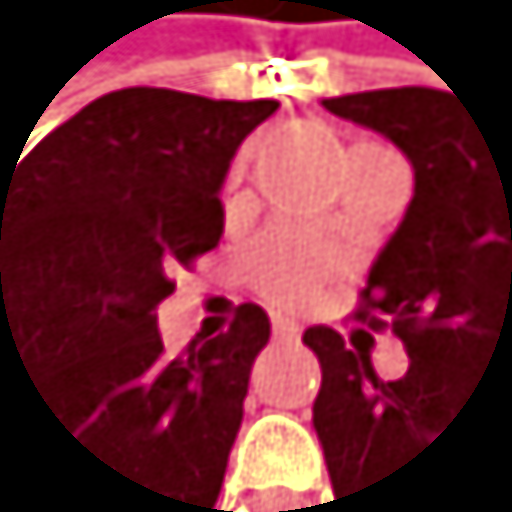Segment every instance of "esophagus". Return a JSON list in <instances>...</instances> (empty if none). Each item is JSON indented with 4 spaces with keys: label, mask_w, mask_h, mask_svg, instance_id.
I'll return each mask as SVG.
<instances>
[{
    "label": "esophagus",
    "mask_w": 512,
    "mask_h": 512,
    "mask_svg": "<svg viewBox=\"0 0 512 512\" xmlns=\"http://www.w3.org/2000/svg\"><path fill=\"white\" fill-rule=\"evenodd\" d=\"M273 338H299V325H295V320H290V316H282V312H277L273 316Z\"/></svg>",
    "instance_id": "esophagus-1"
}]
</instances>
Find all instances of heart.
<instances>
[{
	"label": "heart",
	"instance_id": "b5f03b06",
	"mask_svg": "<svg viewBox=\"0 0 512 512\" xmlns=\"http://www.w3.org/2000/svg\"><path fill=\"white\" fill-rule=\"evenodd\" d=\"M243 273L273 303H308L338 273V256L308 230H269L247 247Z\"/></svg>",
	"mask_w": 512,
	"mask_h": 512
}]
</instances>
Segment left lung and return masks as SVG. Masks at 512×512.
Masks as SVG:
<instances>
[{
    "mask_svg": "<svg viewBox=\"0 0 512 512\" xmlns=\"http://www.w3.org/2000/svg\"><path fill=\"white\" fill-rule=\"evenodd\" d=\"M325 110L381 131L415 166L411 209L359 295V320L402 338L406 376L381 381L325 325L303 333L320 359L312 423L333 505L381 512L402 505L449 423L512 411V119H479L441 89L346 93Z\"/></svg>",
    "mask_w": 512,
    "mask_h": 512,
    "instance_id": "left-lung-1",
    "label": "left lung"
}]
</instances>
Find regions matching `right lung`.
<instances>
[{
	"label": "right lung",
	"mask_w": 512,
	"mask_h": 512,
	"mask_svg": "<svg viewBox=\"0 0 512 512\" xmlns=\"http://www.w3.org/2000/svg\"><path fill=\"white\" fill-rule=\"evenodd\" d=\"M273 110L119 89L0 170V363H24L58 436L110 475L106 512L217 505L269 316L243 303L170 359L157 303L222 239L230 157Z\"/></svg>",
	"instance_id": "right-lung-1"
}]
</instances>
